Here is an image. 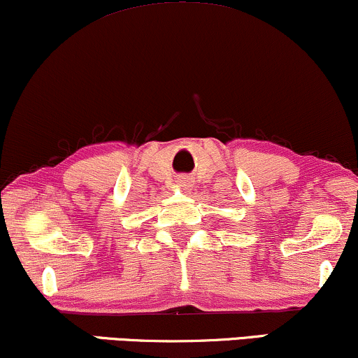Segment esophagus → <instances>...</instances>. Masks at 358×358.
I'll use <instances>...</instances> for the list:
<instances>
[{
    "mask_svg": "<svg viewBox=\"0 0 358 358\" xmlns=\"http://www.w3.org/2000/svg\"><path fill=\"white\" fill-rule=\"evenodd\" d=\"M179 186L184 187V189H189V187H191V182H189V179H186V178L179 179Z\"/></svg>",
    "mask_w": 358,
    "mask_h": 358,
    "instance_id": "obj_1",
    "label": "esophagus"
}]
</instances>
